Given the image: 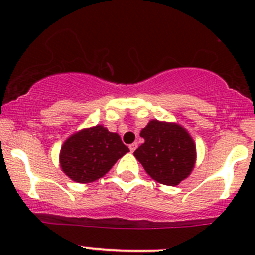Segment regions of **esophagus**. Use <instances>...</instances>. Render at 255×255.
I'll list each match as a JSON object with an SVG mask.
<instances>
[{"label":"esophagus","mask_w":255,"mask_h":255,"mask_svg":"<svg viewBox=\"0 0 255 255\" xmlns=\"http://www.w3.org/2000/svg\"><path fill=\"white\" fill-rule=\"evenodd\" d=\"M135 149H137V143H133V144H130V145H129V150L132 151V153H133V151L135 150Z\"/></svg>","instance_id":"esophagus-1"}]
</instances>
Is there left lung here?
Returning a JSON list of instances; mask_svg holds the SVG:
<instances>
[{
    "label": "left lung",
    "instance_id": "left-lung-1",
    "mask_svg": "<svg viewBox=\"0 0 255 255\" xmlns=\"http://www.w3.org/2000/svg\"><path fill=\"white\" fill-rule=\"evenodd\" d=\"M144 143L134 156L159 184L176 186L194 170L196 145L179 123L151 120L140 132Z\"/></svg>",
    "mask_w": 255,
    "mask_h": 255
}]
</instances>
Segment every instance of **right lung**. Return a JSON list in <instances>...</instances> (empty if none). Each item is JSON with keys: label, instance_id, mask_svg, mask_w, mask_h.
<instances>
[{"label": "right lung", "instance_id": "obj_1", "mask_svg": "<svg viewBox=\"0 0 255 255\" xmlns=\"http://www.w3.org/2000/svg\"><path fill=\"white\" fill-rule=\"evenodd\" d=\"M128 151L117 133L97 125L71 134L61 145L59 161L66 176L87 184L106 175Z\"/></svg>", "mask_w": 255, "mask_h": 255}]
</instances>
